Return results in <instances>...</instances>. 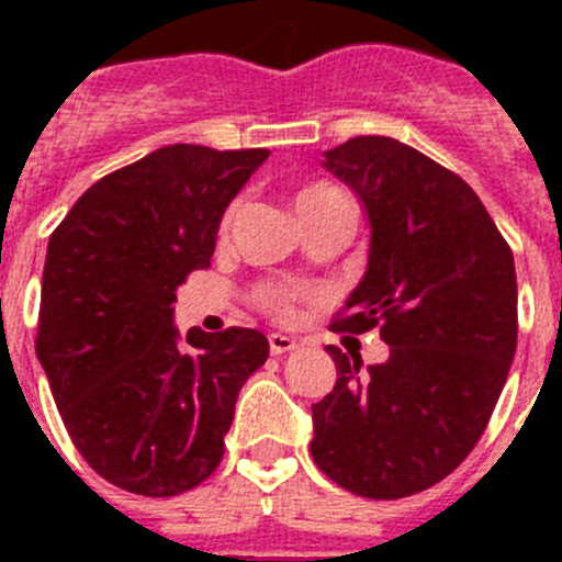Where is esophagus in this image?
Returning <instances> with one entry per match:
<instances>
[{
	"mask_svg": "<svg viewBox=\"0 0 562 562\" xmlns=\"http://www.w3.org/2000/svg\"><path fill=\"white\" fill-rule=\"evenodd\" d=\"M267 340H270V351H272V355H286V351H295L297 349V342L292 340V337L278 335V331H272V335L267 337Z\"/></svg>",
	"mask_w": 562,
	"mask_h": 562,
	"instance_id": "34e87169",
	"label": "esophagus"
}]
</instances>
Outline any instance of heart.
I'll return each mask as SVG.
<instances>
[{"instance_id":"1","label":"heart","mask_w":562,"mask_h":562,"mask_svg":"<svg viewBox=\"0 0 562 562\" xmlns=\"http://www.w3.org/2000/svg\"><path fill=\"white\" fill-rule=\"evenodd\" d=\"M292 207L306 233L315 231L321 225H329L335 220H349L351 205L349 196L329 180H310L304 186H297L292 193ZM238 205H231L220 222V238L225 241L231 236V227L236 222ZM256 304L265 312H272L278 317H290L295 312V292L281 290V286H261L256 290Z\"/></svg>"}]
</instances>
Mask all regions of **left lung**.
I'll list each match as a JSON object with an SVG mask.
<instances>
[{"instance_id": "1", "label": "left lung", "mask_w": 562, "mask_h": 562, "mask_svg": "<svg viewBox=\"0 0 562 562\" xmlns=\"http://www.w3.org/2000/svg\"><path fill=\"white\" fill-rule=\"evenodd\" d=\"M324 168L357 193L369 265L331 329L391 346L362 369L329 346L335 389L312 405V459L349 493H422L470 456L518 346L513 250L475 191L394 137H351Z\"/></svg>"}]
</instances>
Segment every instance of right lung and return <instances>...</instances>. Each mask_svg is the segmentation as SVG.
<instances>
[{
  "label": "right lung",
  "instance_id": "add662e5",
  "mask_svg": "<svg viewBox=\"0 0 562 562\" xmlns=\"http://www.w3.org/2000/svg\"><path fill=\"white\" fill-rule=\"evenodd\" d=\"M267 148H157L106 173L53 231L36 355L87 464L126 493L168 498L220 467L261 331L173 326L177 286L211 265L225 207Z\"/></svg>",
  "mask_w": 562,
  "mask_h": 562
}]
</instances>
